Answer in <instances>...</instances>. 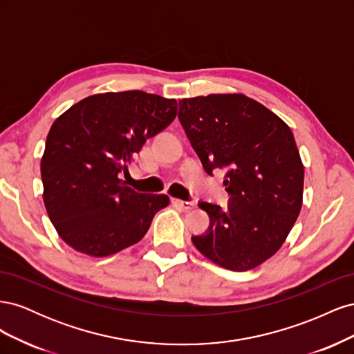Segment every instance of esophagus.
<instances>
[{"label": "esophagus", "instance_id": "obj_1", "mask_svg": "<svg viewBox=\"0 0 354 354\" xmlns=\"http://www.w3.org/2000/svg\"><path fill=\"white\" fill-rule=\"evenodd\" d=\"M171 202H173L174 205L181 207L185 211H190V209L195 208V203L189 202V201H181V199H177V198H171Z\"/></svg>", "mask_w": 354, "mask_h": 354}]
</instances>
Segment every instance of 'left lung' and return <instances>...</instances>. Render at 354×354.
I'll return each instance as SVG.
<instances>
[{
  "label": "left lung",
  "instance_id": "8db88e82",
  "mask_svg": "<svg viewBox=\"0 0 354 354\" xmlns=\"http://www.w3.org/2000/svg\"><path fill=\"white\" fill-rule=\"evenodd\" d=\"M180 122L208 174L226 169V209L208 202L211 227L192 242L233 272L255 269L273 257L303 207L304 165L291 128L242 93L180 100Z\"/></svg>",
  "mask_w": 354,
  "mask_h": 354
}]
</instances>
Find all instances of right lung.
<instances>
[{
    "label": "right lung",
    "instance_id": "obj_1",
    "mask_svg": "<svg viewBox=\"0 0 354 354\" xmlns=\"http://www.w3.org/2000/svg\"><path fill=\"white\" fill-rule=\"evenodd\" d=\"M176 115V99L134 90L88 95L53 122L41 158L42 199L71 248L108 257L145 236L169 198L137 194L121 174Z\"/></svg>",
    "mask_w": 354,
    "mask_h": 354
}]
</instances>
